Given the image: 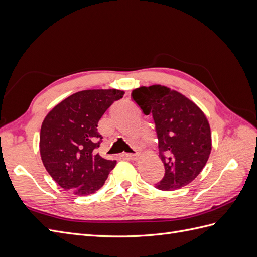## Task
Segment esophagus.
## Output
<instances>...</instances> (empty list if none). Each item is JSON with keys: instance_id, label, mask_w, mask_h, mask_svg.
<instances>
[{"instance_id": "obj_1", "label": "esophagus", "mask_w": 257, "mask_h": 257, "mask_svg": "<svg viewBox=\"0 0 257 257\" xmlns=\"http://www.w3.org/2000/svg\"><path fill=\"white\" fill-rule=\"evenodd\" d=\"M125 157L127 158V159H130V160H133V161H135V160H137L138 158H139V155L137 154V153H127V154H125Z\"/></svg>"}]
</instances>
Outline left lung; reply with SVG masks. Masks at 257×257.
Returning a JSON list of instances; mask_svg holds the SVG:
<instances>
[{
  "instance_id": "left-lung-1",
  "label": "left lung",
  "mask_w": 257,
  "mask_h": 257,
  "mask_svg": "<svg viewBox=\"0 0 257 257\" xmlns=\"http://www.w3.org/2000/svg\"><path fill=\"white\" fill-rule=\"evenodd\" d=\"M132 97L145 114L152 113L164 178L155 188L174 191L195 179L211 152V131L200 108L178 91L154 84L133 90Z\"/></svg>"
}]
</instances>
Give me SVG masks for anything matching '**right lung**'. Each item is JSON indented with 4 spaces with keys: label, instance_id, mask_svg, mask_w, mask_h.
I'll return each instance as SVG.
<instances>
[{
    "label": "right lung",
    "instance_id": "1",
    "mask_svg": "<svg viewBox=\"0 0 257 257\" xmlns=\"http://www.w3.org/2000/svg\"><path fill=\"white\" fill-rule=\"evenodd\" d=\"M124 91L83 90L54 106L45 116L40 152L48 174L62 189L75 195H90L104 185L116 161L103 159L97 124Z\"/></svg>",
    "mask_w": 257,
    "mask_h": 257
}]
</instances>
